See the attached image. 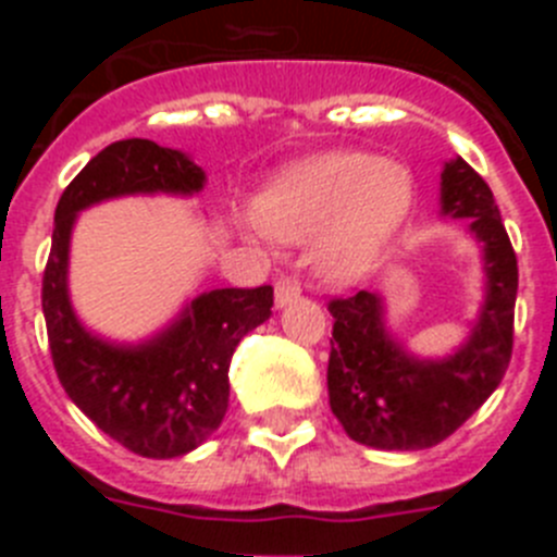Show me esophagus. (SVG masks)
Wrapping results in <instances>:
<instances>
[{"label":"esophagus","mask_w":557,"mask_h":557,"mask_svg":"<svg viewBox=\"0 0 557 557\" xmlns=\"http://www.w3.org/2000/svg\"><path fill=\"white\" fill-rule=\"evenodd\" d=\"M298 295H301V282L295 275H278V282H275V307H287Z\"/></svg>","instance_id":"obj_1"}]
</instances>
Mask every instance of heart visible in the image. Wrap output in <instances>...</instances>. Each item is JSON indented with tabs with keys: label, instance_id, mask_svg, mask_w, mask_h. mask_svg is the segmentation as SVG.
Segmentation results:
<instances>
[{
	"label": "heart",
	"instance_id": "b5f03b06",
	"mask_svg": "<svg viewBox=\"0 0 557 557\" xmlns=\"http://www.w3.org/2000/svg\"><path fill=\"white\" fill-rule=\"evenodd\" d=\"M412 209L405 166L371 152H326L284 172L264 191L259 223L278 239H314V268L329 282L366 278Z\"/></svg>",
	"mask_w": 557,
	"mask_h": 557
}]
</instances>
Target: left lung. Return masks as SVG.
Returning a JSON list of instances; mask_svg holds the SVG:
<instances>
[{
    "label": "left lung",
    "mask_w": 557,
    "mask_h": 557,
    "mask_svg": "<svg viewBox=\"0 0 557 557\" xmlns=\"http://www.w3.org/2000/svg\"><path fill=\"white\" fill-rule=\"evenodd\" d=\"M441 211L469 220L485 270L480 318L451 357L407 354L385 329L376 293L329 301V405L348 437L373 449L412 451L446 441L485 405L510 366L519 268L494 191L466 161L451 159L441 175Z\"/></svg>",
    "instance_id": "1"
}]
</instances>
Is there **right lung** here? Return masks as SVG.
<instances>
[{"instance_id": "obj_1", "label": "right lung", "mask_w": 557, "mask_h": 557, "mask_svg": "<svg viewBox=\"0 0 557 557\" xmlns=\"http://www.w3.org/2000/svg\"><path fill=\"white\" fill-rule=\"evenodd\" d=\"M206 175L189 156L150 139H122L63 189L44 270L41 307L52 366L66 396L133 455L181 457L209 441L228 410V368L239 339L264 323L273 287L198 295L178 321L139 346L86 332L69 304V239L77 211L122 195H195Z\"/></svg>"}]
</instances>
